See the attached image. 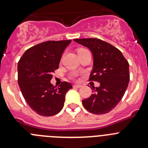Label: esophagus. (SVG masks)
I'll use <instances>...</instances> for the list:
<instances>
[{
	"label": "esophagus",
	"instance_id": "1",
	"mask_svg": "<svg viewBox=\"0 0 148 148\" xmlns=\"http://www.w3.org/2000/svg\"><path fill=\"white\" fill-rule=\"evenodd\" d=\"M82 87V86L79 85V84H74V85H73V87H75V88H80V87Z\"/></svg>",
	"mask_w": 148,
	"mask_h": 148
}]
</instances>
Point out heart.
<instances>
[{"mask_svg": "<svg viewBox=\"0 0 148 148\" xmlns=\"http://www.w3.org/2000/svg\"><path fill=\"white\" fill-rule=\"evenodd\" d=\"M83 50H86L85 49H79L78 50V53H79V52H81V51H83Z\"/></svg>", "mask_w": 148, "mask_h": 148, "instance_id": "heart-1", "label": "heart"}]
</instances>
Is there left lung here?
<instances>
[{
  "label": "left lung",
  "instance_id": "left-lung-1",
  "mask_svg": "<svg viewBox=\"0 0 148 148\" xmlns=\"http://www.w3.org/2000/svg\"><path fill=\"white\" fill-rule=\"evenodd\" d=\"M89 48L93 56V68L89 81L100 83L93 94L82 100L87 110L93 114H105L119 103L130 81L129 64L121 51L99 38L74 39Z\"/></svg>",
  "mask_w": 148,
  "mask_h": 148
}]
</instances>
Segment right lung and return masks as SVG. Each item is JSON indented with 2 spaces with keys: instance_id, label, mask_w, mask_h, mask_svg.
<instances>
[{
  "instance_id": "obj_1",
  "label": "right lung",
  "mask_w": 148,
  "mask_h": 148,
  "mask_svg": "<svg viewBox=\"0 0 148 148\" xmlns=\"http://www.w3.org/2000/svg\"><path fill=\"white\" fill-rule=\"evenodd\" d=\"M71 40H48L33 46L18 61V82L31 109L42 116L57 114L64 107L65 95L71 84L63 82L56 87L50 83L58 69L62 53Z\"/></svg>"
}]
</instances>
